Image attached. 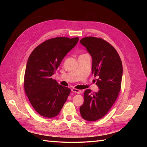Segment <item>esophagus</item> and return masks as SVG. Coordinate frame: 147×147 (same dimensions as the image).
<instances>
[{
  "label": "esophagus",
  "instance_id": "34e87169",
  "mask_svg": "<svg viewBox=\"0 0 147 147\" xmlns=\"http://www.w3.org/2000/svg\"><path fill=\"white\" fill-rule=\"evenodd\" d=\"M72 91L74 92V93H78V94H81L82 93V91L80 90V89H75V88H73L71 89Z\"/></svg>",
  "mask_w": 147,
  "mask_h": 147
}]
</instances>
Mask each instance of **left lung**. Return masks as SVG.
<instances>
[{"instance_id":"1","label":"left lung","mask_w":147,"mask_h":147,"mask_svg":"<svg viewBox=\"0 0 147 147\" xmlns=\"http://www.w3.org/2000/svg\"><path fill=\"white\" fill-rule=\"evenodd\" d=\"M92 57V74L98 77L99 90L84 91V103L80 108L81 116L86 121H95L103 117L113 105L121 88L123 65L115 49L108 41L95 37L80 40Z\"/></svg>"}]
</instances>
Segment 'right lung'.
<instances>
[{
  "label": "right lung",
  "instance_id": "obj_1",
  "mask_svg": "<svg viewBox=\"0 0 147 147\" xmlns=\"http://www.w3.org/2000/svg\"><path fill=\"white\" fill-rule=\"evenodd\" d=\"M79 38L57 37L34 49L27 61L24 77L25 93L34 109L47 118L58 115L71 93L52 78L62 59L78 43Z\"/></svg>",
  "mask_w": 147,
  "mask_h": 147
}]
</instances>
